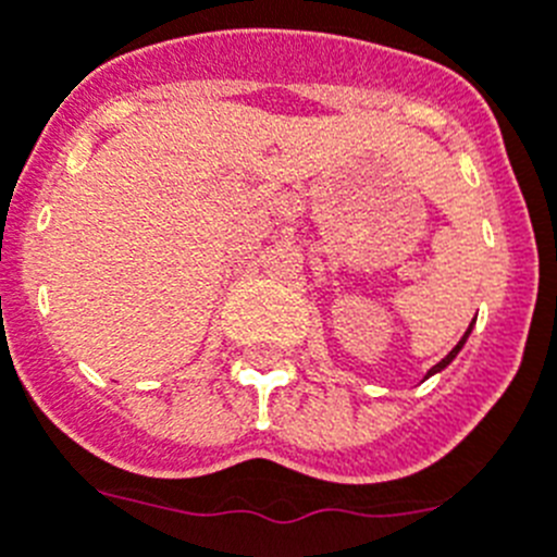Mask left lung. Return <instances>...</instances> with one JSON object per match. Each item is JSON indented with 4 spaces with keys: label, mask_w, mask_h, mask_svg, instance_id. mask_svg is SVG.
Here are the masks:
<instances>
[{
    "label": "left lung",
    "mask_w": 557,
    "mask_h": 557,
    "mask_svg": "<svg viewBox=\"0 0 557 557\" xmlns=\"http://www.w3.org/2000/svg\"><path fill=\"white\" fill-rule=\"evenodd\" d=\"M469 334H472V325H469V329H467V334H463V336H461V339H458V345H456V348H453V350H450V354H447V356H445V359L438 361V364H436V367H431V370H428V375H425V379H431V375H436V372H442V370H445V367H447V364H450V361H453V359H456V356H458V350H461V348H463V342H467V336H469Z\"/></svg>",
    "instance_id": "8db88e82"
}]
</instances>
